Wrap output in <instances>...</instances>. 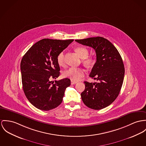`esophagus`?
Masks as SVG:
<instances>
[{
	"mask_svg": "<svg viewBox=\"0 0 146 146\" xmlns=\"http://www.w3.org/2000/svg\"><path fill=\"white\" fill-rule=\"evenodd\" d=\"M77 83V82L74 81L73 80H71V84H76Z\"/></svg>",
	"mask_w": 146,
	"mask_h": 146,
	"instance_id": "obj_1",
	"label": "esophagus"
}]
</instances>
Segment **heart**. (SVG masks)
Masks as SVG:
<instances>
[{"label":"heart","mask_w":146,"mask_h":146,"mask_svg":"<svg viewBox=\"0 0 146 146\" xmlns=\"http://www.w3.org/2000/svg\"><path fill=\"white\" fill-rule=\"evenodd\" d=\"M76 52L77 53L80 58L83 59V63L85 65L90 66L94 63V59L88 58L89 55L88 50L83 46H78L76 48ZM56 61L60 66L64 64V52L63 51L60 52L56 57ZM84 76V70L80 68L72 67L64 71L63 76L64 78L71 79L73 80L77 81L80 80Z\"/></svg>","instance_id":"b5f03b06"}]
</instances>
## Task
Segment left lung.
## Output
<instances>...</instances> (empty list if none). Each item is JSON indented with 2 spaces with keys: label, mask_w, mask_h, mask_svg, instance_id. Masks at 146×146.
I'll return each mask as SVG.
<instances>
[{
  "label": "left lung",
  "mask_w": 146,
  "mask_h": 146,
  "mask_svg": "<svg viewBox=\"0 0 146 146\" xmlns=\"http://www.w3.org/2000/svg\"><path fill=\"white\" fill-rule=\"evenodd\" d=\"M93 48L97 61L90 77L98 82L85 81V90L80 94L86 106L100 110L110 106L118 97L124 76L123 62L117 48L108 40L101 36L76 40Z\"/></svg>",
  "instance_id": "left-lung-1"
}]
</instances>
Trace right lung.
<instances>
[{"label": "right lung", "instance_id": "1", "mask_svg": "<svg viewBox=\"0 0 146 146\" xmlns=\"http://www.w3.org/2000/svg\"><path fill=\"white\" fill-rule=\"evenodd\" d=\"M74 40L43 39L35 43L23 56L21 63L23 89L28 101L36 108L49 111L62 102L70 80L52 82L59 76L58 54Z\"/></svg>", "mask_w": 146, "mask_h": 146}]
</instances>
